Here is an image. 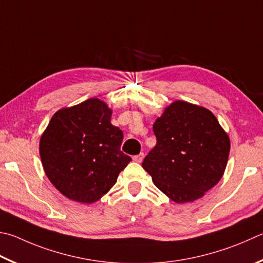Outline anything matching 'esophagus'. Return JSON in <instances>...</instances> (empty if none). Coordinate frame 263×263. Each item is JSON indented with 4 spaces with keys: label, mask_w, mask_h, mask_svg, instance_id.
Returning <instances> with one entry per match:
<instances>
[{
    "label": "esophagus",
    "mask_w": 263,
    "mask_h": 263,
    "mask_svg": "<svg viewBox=\"0 0 263 263\" xmlns=\"http://www.w3.org/2000/svg\"><path fill=\"white\" fill-rule=\"evenodd\" d=\"M142 160H144V154H142V153H140V154L133 156V161L138 162V163H140V162H142Z\"/></svg>",
    "instance_id": "obj_1"
}]
</instances>
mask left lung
Returning <instances> with one entry per match:
<instances>
[{"label":"left lung","mask_w":263,"mask_h":263,"mask_svg":"<svg viewBox=\"0 0 263 263\" xmlns=\"http://www.w3.org/2000/svg\"><path fill=\"white\" fill-rule=\"evenodd\" d=\"M153 131L156 145L142 168L173 201H194L222 178L230 140L208 109L175 101L156 119Z\"/></svg>","instance_id":"left-lung-1"}]
</instances>
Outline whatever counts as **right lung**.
<instances>
[{
    "label": "right lung",
    "instance_id": "obj_1",
    "mask_svg": "<svg viewBox=\"0 0 263 263\" xmlns=\"http://www.w3.org/2000/svg\"><path fill=\"white\" fill-rule=\"evenodd\" d=\"M99 99L64 108L40 139V156L51 184L66 198L92 203L106 194L131 157L121 151L123 132Z\"/></svg>",
    "mask_w": 263,
    "mask_h": 263
}]
</instances>
